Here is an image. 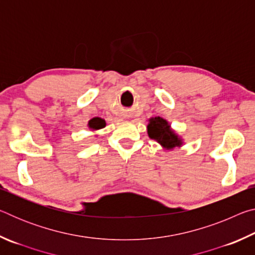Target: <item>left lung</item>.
Masks as SVG:
<instances>
[{"label": "left lung", "instance_id": "8db88e82", "mask_svg": "<svg viewBox=\"0 0 255 255\" xmlns=\"http://www.w3.org/2000/svg\"><path fill=\"white\" fill-rule=\"evenodd\" d=\"M147 133L149 138L156 140L165 149L181 147L183 141L171 128L170 124L161 117H153L148 120Z\"/></svg>", "mask_w": 255, "mask_h": 255}]
</instances>
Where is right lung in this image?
<instances>
[{"mask_svg": "<svg viewBox=\"0 0 255 255\" xmlns=\"http://www.w3.org/2000/svg\"><path fill=\"white\" fill-rule=\"evenodd\" d=\"M88 126L92 130H99V129L106 127V122L101 118H93L90 120Z\"/></svg>", "mask_w": 255, "mask_h": 255, "instance_id": "1", "label": "right lung"}]
</instances>
